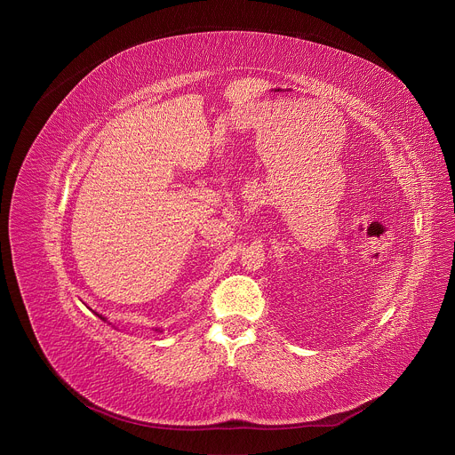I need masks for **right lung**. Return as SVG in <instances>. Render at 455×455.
<instances>
[{
    "instance_id": "add662e5",
    "label": "right lung",
    "mask_w": 455,
    "mask_h": 455,
    "mask_svg": "<svg viewBox=\"0 0 455 455\" xmlns=\"http://www.w3.org/2000/svg\"><path fill=\"white\" fill-rule=\"evenodd\" d=\"M95 315H97V316H99V318H100V320H104V322H108V320H106V316H102V315H100V313H95ZM156 331H158V330H156Z\"/></svg>"
}]
</instances>
